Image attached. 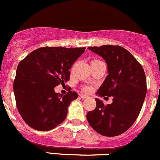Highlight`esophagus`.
Instances as JSON below:
<instances>
[{
    "instance_id": "esophagus-1",
    "label": "esophagus",
    "mask_w": 160,
    "mask_h": 160,
    "mask_svg": "<svg viewBox=\"0 0 160 160\" xmlns=\"http://www.w3.org/2000/svg\"><path fill=\"white\" fill-rule=\"evenodd\" d=\"M80 97H81L82 98H86L88 97V95H86L85 94H81L80 95Z\"/></svg>"
}]
</instances>
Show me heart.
<instances>
[{
    "instance_id": "heart-1",
    "label": "heart",
    "mask_w": 160,
    "mask_h": 160,
    "mask_svg": "<svg viewBox=\"0 0 160 160\" xmlns=\"http://www.w3.org/2000/svg\"><path fill=\"white\" fill-rule=\"evenodd\" d=\"M99 60H97V59H94L92 60L91 62H98ZM82 89H83L84 92H90L92 90V88L90 86H84L83 88H82Z\"/></svg>"
}]
</instances>
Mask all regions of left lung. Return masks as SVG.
Here are the masks:
<instances>
[{
	"instance_id": "left-lung-1",
	"label": "left lung",
	"mask_w": 160,
	"mask_h": 160,
	"mask_svg": "<svg viewBox=\"0 0 160 160\" xmlns=\"http://www.w3.org/2000/svg\"><path fill=\"white\" fill-rule=\"evenodd\" d=\"M88 49L102 56L108 66V75L96 95L112 96L113 102L104 105L100 99L95 98L96 107L88 112L86 119L102 135L117 136L127 131L140 113L147 93L144 71L136 58L120 46Z\"/></svg>"
}]
</instances>
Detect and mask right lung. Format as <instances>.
<instances>
[{
	"label": "right lung",
	"mask_w": 160,
	"mask_h": 160,
	"mask_svg": "<svg viewBox=\"0 0 160 160\" xmlns=\"http://www.w3.org/2000/svg\"><path fill=\"white\" fill-rule=\"evenodd\" d=\"M85 49L41 47L19 62L13 91L18 111L30 127L49 131L65 120L70 104L78 95L72 91L60 95L54 88L69 80V69Z\"/></svg>",
	"instance_id": "1"
}]
</instances>
